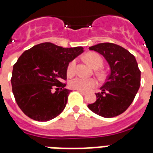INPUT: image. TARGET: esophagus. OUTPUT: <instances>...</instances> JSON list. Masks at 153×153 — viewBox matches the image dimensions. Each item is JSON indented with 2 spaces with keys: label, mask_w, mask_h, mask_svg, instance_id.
I'll return each instance as SVG.
<instances>
[{
  "label": "esophagus",
  "mask_w": 153,
  "mask_h": 153,
  "mask_svg": "<svg viewBox=\"0 0 153 153\" xmlns=\"http://www.w3.org/2000/svg\"><path fill=\"white\" fill-rule=\"evenodd\" d=\"M77 90L78 92H80L81 94H86V92L85 91H83V90Z\"/></svg>",
  "instance_id": "obj_1"
}]
</instances>
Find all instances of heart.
I'll return each mask as SVG.
<instances>
[{"label":"heart","instance_id":"heart-1","mask_svg":"<svg viewBox=\"0 0 153 153\" xmlns=\"http://www.w3.org/2000/svg\"><path fill=\"white\" fill-rule=\"evenodd\" d=\"M85 59L94 68H100L102 65V59L99 53H89L85 56ZM76 60H72L68 65L67 68V74L71 76L73 74L75 70ZM69 86L74 90H80L83 91H87L91 88L94 87L97 85V81L92 78H83V77H75L70 80L68 82Z\"/></svg>","mask_w":153,"mask_h":153}]
</instances>
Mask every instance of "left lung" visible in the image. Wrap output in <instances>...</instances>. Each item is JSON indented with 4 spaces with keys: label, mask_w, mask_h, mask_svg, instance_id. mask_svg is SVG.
I'll list each match as a JSON object with an SVG mask.
<instances>
[{
    "label": "left lung",
    "mask_w": 153,
    "mask_h": 153,
    "mask_svg": "<svg viewBox=\"0 0 153 153\" xmlns=\"http://www.w3.org/2000/svg\"><path fill=\"white\" fill-rule=\"evenodd\" d=\"M89 49L105 58L111 72L101 92L95 94L96 101L88 108L102 117H117L130 107L140 86L141 72L135 57L125 48L108 42Z\"/></svg>",
    "instance_id": "8db88e82"
}]
</instances>
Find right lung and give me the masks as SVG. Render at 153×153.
<instances>
[{
  "label": "right lung",
  "mask_w": 153,
  "mask_h": 153,
  "mask_svg": "<svg viewBox=\"0 0 153 153\" xmlns=\"http://www.w3.org/2000/svg\"><path fill=\"white\" fill-rule=\"evenodd\" d=\"M83 51L81 46L63 48L45 42L22 53L13 67L11 85L24 114L47 121L63 112L71 90L62 81L67 79L68 63Z\"/></svg>",
  "instance_id": "right-lung-1"
}]
</instances>
